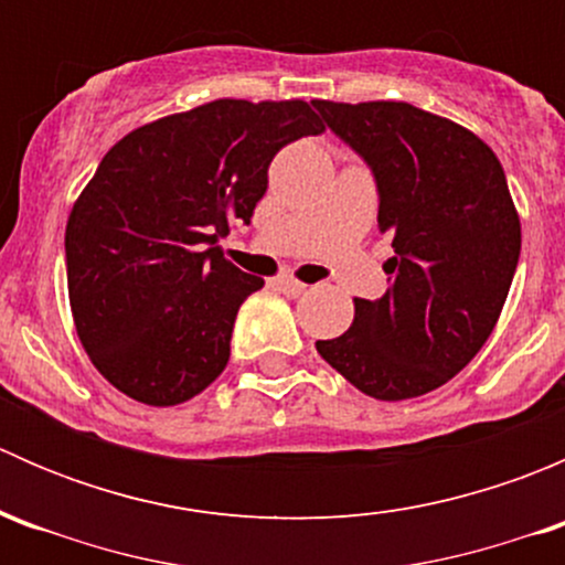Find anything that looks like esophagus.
<instances>
[{"label":"esophagus","mask_w":565,"mask_h":565,"mask_svg":"<svg viewBox=\"0 0 565 565\" xmlns=\"http://www.w3.org/2000/svg\"><path fill=\"white\" fill-rule=\"evenodd\" d=\"M276 284L284 295H289V298H298V295L306 292V284L298 281V278H292V276H281Z\"/></svg>","instance_id":"obj_1"}]
</instances>
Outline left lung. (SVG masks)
<instances>
[{"mask_svg": "<svg viewBox=\"0 0 565 565\" xmlns=\"http://www.w3.org/2000/svg\"><path fill=\"white\" fill-rule=\"evenodd\" d=\"M315 106L372 167L396 250L388 292L355 298L350 330L317 352L366 396H424L478 355L509 298L522 226L505 172L472 130L404 100Z\"/></svg>", "mask_w": 565, "mask_h": 565, "instance_id": "obj_1", "label": "left lung"}]
</instances>
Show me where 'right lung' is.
I'll return each mask as SVG.
<instances>
[{
  "label": "right lung",
  "instance_id": "1",
  "mask_svg": "<svg viewBox=\"0 0 565 565\" xmlns=\"http://www.w3.org/2000/svg\"><path fill=\"white\" fill-rule=\"evenodd\" d=\"M322 130L300 98H218L106 152L67 215L65 259L78 341L119 393L172 407L224 372L237 309L265 278L218 241L250 224L276 152Z\"/></svg>",
  "mask_w": 565,
  "mask_h": 565
}]
</instances>
